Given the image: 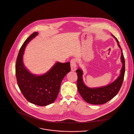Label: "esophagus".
I'll list each match as a JSON object with an SVG mask.
<instances>
[{"label":"esophagus","mask_w":134,"mask_h":134,"mask_svg":"<svg viewBox=\"0 0 134 134\" xmlns=\"http://www.w3.org/2000/svg\"><path fill=\"white\" fill-rule=\"evenodd\" d=\"M71 68L72 71H75L76 69V61L75 59H72L70 61Z\"/></svg>","instance_id":"34e87169"}]
</instances>
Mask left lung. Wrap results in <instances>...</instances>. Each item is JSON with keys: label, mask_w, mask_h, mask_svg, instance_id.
Wrapping results in <instances>:
<instances>
[{"label": "left lung", "mask_w": 134, "mask_h": 134, "mask_svg": "<svg viewBox=\"0 0 134 134\" xmlns=\"http://www.w3.org/2000/svg\"><path fill=\"white\" fill-rule=\"evenodd\" d=\"M111 35L116 40L118 46L121 51V61L122 63V66L120 70V75L112 83L107 86L91 88L88 87L84 84L82 79V71L80 69H78L76 71L77 75V86L79 92L84 100L88 103L94 105L106 103L117 94L122 85L125 71V59L117 39L113 35Z\"/></svg>", "instance_id": "8db88e82"}]
</instances>
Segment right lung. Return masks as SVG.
Returning a JSON list of instances; mask_svg holds the SVG:
<instances>
[{
	"label": "right lung",
	"mask_w": 134,
	"mask_h": 134,
	"mask_svg": "<svg viewBox=\"0 0 134 134\" xmlns=\"http://www.w3.org/2000/svg\"><path fill=\"white\" fill-rule=\"evenodd\" d=\"M38 35H31L21 46L16 61V75L18 86L26 99L31 103L43 106L52 103L57 98L62 80L70 72V62H57L51 69L42 75H35L25 67L23 58L28 43Z\"/></svg>",
	"instance_id": "add662e5"
}]
</instances>
